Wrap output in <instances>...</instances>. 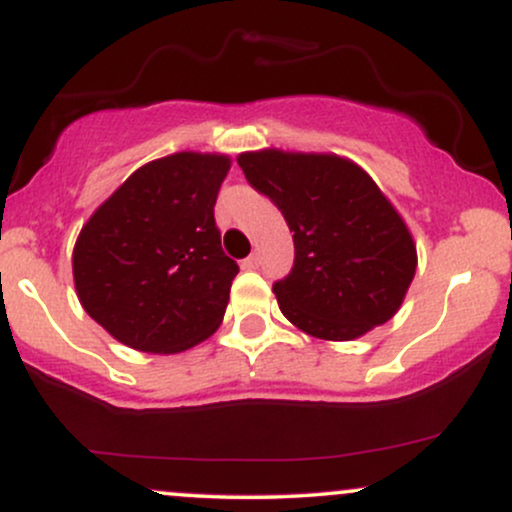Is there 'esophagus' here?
<instances>
[{"instance_id":"1","label":"esophagus","mask_w":512,"mask_h":512,"mask_svg":"<svg viewBox=\"0 0 512 512\" xmlns=\"http://www.w3.org/2000/svg\"><path fill=\"white\" fill-rule=\"evenodd\" d=\"M243 267L245 269H257V267H260V255H257V252H252L250 257H245V260H243Z\"/></svg>"}]
</instances>
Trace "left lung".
<instances>
[{
    "label": "left lung",
    "mask_w": 512,
    "mask_h": 512,
    "mask_svg": "<svg viewBox=\"0 0 512 512\" xmlns=\"http://www.w3.org/2000/svg\"><path fill=\"white\" fill-rule=\"evenodd\" d=\"M238 166L293 231L291 272L274 281L296 327L349 342L397 313L416 272V248L373 178L330 154H240Z\"/></svg>",
    "instance_id": "obj_1"
}]
</instances>
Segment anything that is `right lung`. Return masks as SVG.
Listing matches in <instances>:
<instances>
[{
	"instance_id": "1",
	"label": "right lung",
	"mask_w": 512,
	"mask_h": 512,
	"mask_svg": "<svg viewBox=\"0 0 512 512\" xmlns=\"http://www.w3.org/2000/svg\"><path fill=\"white\" fill-rule=\"evenodd\" d=\"M228 168L216 154L158 158L129 175L81 228L76 293L117 342L175 354L221 325L238 274L214 219Z\"/></svg>"
}]
</instances>
